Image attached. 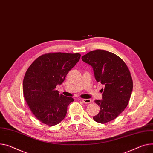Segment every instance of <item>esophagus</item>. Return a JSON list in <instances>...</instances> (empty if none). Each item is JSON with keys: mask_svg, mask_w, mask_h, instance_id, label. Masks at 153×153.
<instances>
[{"mask_svg": "<svg viewBox=\"0 0 153 153\" xmlns=\"http://www.w3.org/2000/svg\"><path fill=\"white\" fill-rule=\"evenodd\" d=\"M82 101L84 104H89L91 102V100L90 99H82Z\"/></svg>", "mask_w": 153, "mask_h": 153, "instance_id": "obj_1", "label": "esophagus"}]
</instances>
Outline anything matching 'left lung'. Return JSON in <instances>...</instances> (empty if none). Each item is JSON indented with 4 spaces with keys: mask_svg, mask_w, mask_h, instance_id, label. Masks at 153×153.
<instances>
[{
    "mask_svg": "<svg viewBox=\"0 0 153 153\" xmlns=\"http://www.w3.org/2000/svg\"><path fill=\"white\" fill-rule=\"evenodd\" d=\"M82 60L93 67L96 80L104 85L102 100L95 101L100 112L93 120L107 123L115 119L129 103L133 88L129 69L118 55L105 50L91 51Z\"/></svg>",
    "mask_w": 153,
    "mask_h": 153,
    "instance_id": "obj_1",
    "label": "left lung"
}]
</instances>
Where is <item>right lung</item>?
I'll return each mask as SVG.
<instances>
[{"label":"right lung","mask_w":153,"mask_h":153,"mask_svg":"<svg viewBox=\"0 0 153 153\" xmlns=\"http://www.w3.org/2000/svg\"><path fill=\"white\" fill-rule=\"evenodd\" d=\"M79 53H48L38 57L27 69L23 80V93L31 112L41 123L54 126L65 117L74 100L55 90L79 62Z\"/></svg>","instance_id":"obj_1"}]
</instances>
